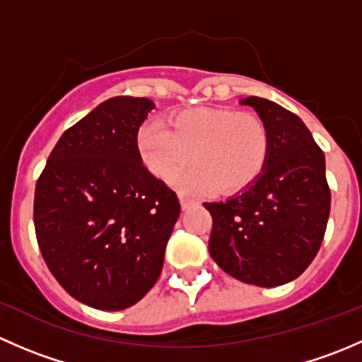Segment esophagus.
<instances>
[{
    "label": "esophagus",
    "mask_w": 362,
    "mask_h": 362,
    "mask_svg": "<svg viewBox=\"0 0 362 362\" xmlns=\"http://www.w3.org/2000/svg\"><path fill=\"white\" fill-rule=\"evenodd\" d=\"M178 199H180V206L184 208V210H185V208L191 206L192 203H194V199H191V198H189V196H184V194L178 196Z\"/></svg>",
    "instance_id": "esophagus-1"
}]
</instances>
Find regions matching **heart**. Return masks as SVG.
<instances>
[{
	"label": "heart",
	"instance_id": "obj_1",
	"mask_svg": "<svg viewBox=\"0 0 362 362\" xmlns=\"http://www.w3.org/2000/svg\"><path fill=\"white\" fill-rule=\"evenodd\" d=\"M145 168L160 180H171L185 164L182 185L194 191L231 194L254 184L269 158L266 124L249 112L198 107L175 112L170 127L148 120L136 138Z\"/></svg>",
	"mask_w": 362,
	"mask_h": 362
}]
</instances>
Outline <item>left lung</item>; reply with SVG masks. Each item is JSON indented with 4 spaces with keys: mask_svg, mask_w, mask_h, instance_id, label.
<instances>
[{
    "mask_svg": "<svg viewBox=\"0 0 362 362\" xmlns=\"http://www.w3.org/2000/svg\"><path fill=\"white\" fill-rule=\"evenodd\" d=\"M269 133V158L254 184L211 214L208 250L228 275L259 287L298 279L320 249L331 208L324 152L298 115L264 98L240 101Z\"/></svg>",
    "mask_w": 362,
    "mask_h": 362,
    "instance_id": "8db88e82",
    "label": "left lung"
}]
</instances>
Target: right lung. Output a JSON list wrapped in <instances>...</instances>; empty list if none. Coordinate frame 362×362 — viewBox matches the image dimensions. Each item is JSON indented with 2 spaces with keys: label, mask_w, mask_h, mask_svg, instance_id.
<instances>
[{
  "label": "right lung",
  "mask_w": 362,
  "mask_h": 362,
  "mask_svg": "<svg viewBox=\"0 0 362 362\" xmlns=\"http://www.w3.org/2000/svg\"><path fill=\"white\" fill-rule=\"evenodd\" d=\"M156 108L115 96L63 133L36 182L35 229L50 273L98 310H124L158 282L180 215L177 194L140 158L138 129Z\"/></svg>",
  "instance_id": "right-lung-1"
}]
</instances>
